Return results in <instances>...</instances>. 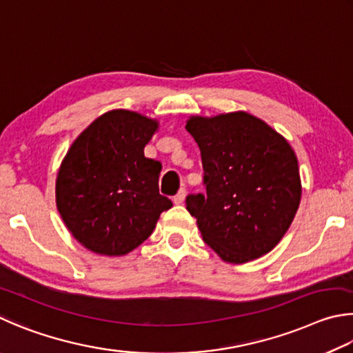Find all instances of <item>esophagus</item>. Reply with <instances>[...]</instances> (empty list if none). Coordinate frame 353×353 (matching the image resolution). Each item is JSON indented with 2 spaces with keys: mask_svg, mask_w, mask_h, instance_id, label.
I'll use <instances>...</instances> for the list:
<instances>
[{
  "mask_svg": "<svg viewBox=\"0 0 353 353\" xmlns=\"http://www.w3.org/2000/svg\"><path fill=\"white\" fill-rule=\"evenodd\" d=\"M184 199H186V190L181 189L180 192H178L175 196H173V203H175V205H181V203L184 201Z\"/></svg>",
  "mask_w": 353,
  "mask_h": 353,
  "instance_id": "esophagus-1",
  "label": "esophagus"
}]
</instances>
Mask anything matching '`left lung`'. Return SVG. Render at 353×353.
Segmentation results:
<instances>
[{
    "instance_id": "1",
    "label": "left lung",
    "mask_w": 353,
    "mask_h": 353,
    "mask_svg": "<svg viewBox=\"0 0 353 353\" xmlns=\"http://www.w3.org/2000/svg\"><path fill=\"white\" fill-rule=\"evenodd\" d=\"M206 195L186 199L201 237L228 263L267 254L285 236L301 203L296 153L282 134L246 111L190 116Z\"/></svg>"
}]
</instances>
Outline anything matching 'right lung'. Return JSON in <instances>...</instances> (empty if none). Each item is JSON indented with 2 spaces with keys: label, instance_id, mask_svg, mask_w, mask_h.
<instances>
[{
  "label": "right lung",
  "instance_id": "right-lung-1",
  "mask_svg": "<svg viewBox=\"0 0 353 353\" xmlns=\"http://www.w3.org/2000/svg\"><path fill=\"white\" fill-rule=\"evenodd\" d=\"M159 122L130 110L92 121L61 161L55 203L72 237L101 256H125L150 237L172 201L161 195V163L144 157Z\"/></svg>",
  "mask_w": 353,
  "mask_h": 353
}]
</instances>
